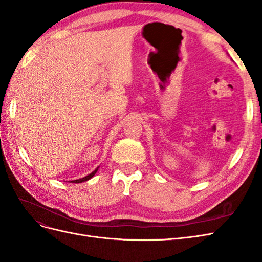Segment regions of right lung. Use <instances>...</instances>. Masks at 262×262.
Wrapping results in <instances>:
<instances>
[{"instance_id": "right-lung-1", "label": "right lung", "mask_w": 262, "mask_h": 262, "mask_svg": "<svg viewBox=\"0 0 262 262\" xmlns=\"http://www.w3.org/2000/svg\"><path fill=\"white\" fill-rule=\"evenodd\" d=\"M98 168L99 167H97L96 169H95L93 172H91L90 175H87V176H85V177H83V178H80V179H76V180H72L71 182H75V184H80V182H83V181H86V180H89V179H91L92 177H94V175L95 173L97 172V170H98Z\"/></svg>"}]
</instances>
